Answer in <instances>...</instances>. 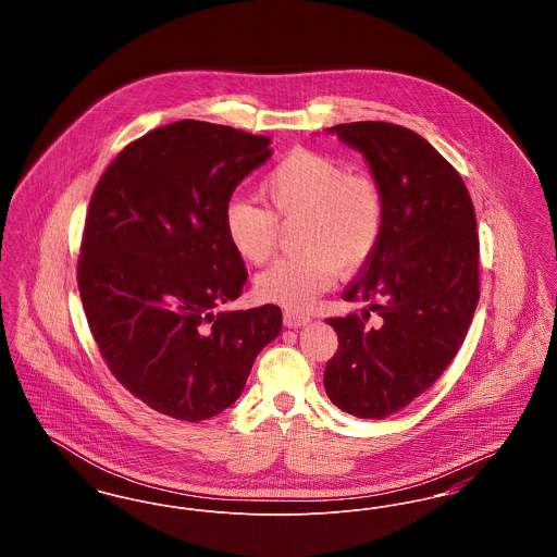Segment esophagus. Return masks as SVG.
Segmentation results:
<instances>
[{"label": "esophagus", "mask_w": 557, "mask_h": 557, "mask_svg": "<svg viewBox=\"0 0 557 557\" xmlns=\"http://www.w3.org/2000/svg\"><path fill=\"white\" fill-rule=\"evenodd\" d=\"M309 321H311V315H305V313H294V311L284 313V325H288V327H300V325H307Z\"/></svg>", "instance_id": "1"}]
</instances>
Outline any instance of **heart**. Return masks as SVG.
Listing matches in <instances>:
<instances>
[{"mask_svg":"<svg viewBox=\"0 0 557 557\" xmlns=\"http://www.w3.org/2000/svg\"><path fill=\"white\" fill-rule=\"evenodd\" d=\"M265 207L234 200L225 211L232 248L252 265L267 263L281 223H298L300 257L282 259L257 277V294L290 311L309 309L334 273H352L373 257L386 223V200L370 173L313 150H292L259 186Z\"/></svg>","mask_w":557,"mask_h":557,"instance_id":"b5f03b06","label":"heart"}]
</instances>
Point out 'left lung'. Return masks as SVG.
<instances>
[{
	"label": "left lung",
	"mask_w": 557,
	"mask_h": 557,
	"mask_svg": "<svg viewBox=\"0 0 557 557\" xmlns=\"http://www.w3.org/2000/svg\"><path fill=\"white\" fill-rule=\"evenodd\" d=\"M359 150L386 200L384 234L346 286L361 315L327 319L338 350L323 371L330 400L384 420L447 370L476 311V212L461 175L422 135L382 121L330 127Z\"/></svg>",
	"instance_id": "1"
}]
</instances>
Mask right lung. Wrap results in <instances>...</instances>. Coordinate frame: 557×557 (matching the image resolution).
<instances>
[{"instance_id": "add662e5", "label": "right lung", "mask_w": 557, "mask_h": 557, "mask_svg": "<svg viewBox=\"0 0 557 557\" xmlns=\"http://www.w3.org/2000/svg\"><path fill=\"white\" fill-rule=\"evenodd\" d=\"M269 144L177 121L123 148L94 189L77 265L87 323L114 377L169 418L202 422L234 405L282 330L275 305L214 313L248 277L225 211Z\"/></svg>"}]
</instances>
